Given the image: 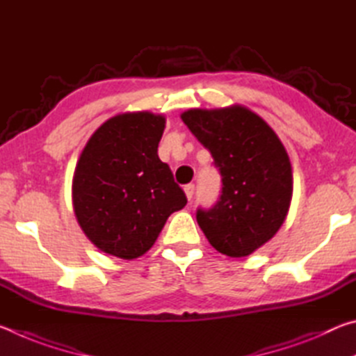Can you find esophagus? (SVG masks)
Returning a JSON list of instances; mask_svg holds the SVG:
<instances>
[{
  "mask_svg": "<svg viewBox=\"0 0 356 356\" xmlns=\"http://www.w3.org/2000/svg\"><path fill=\"white\" fill-rule=\"evenodd\" d=\"M184 191H185V195H186V200L191 201V200H193V196H195V185H193V184L185 185Z\"/></svg>",
  "mask_w": 356,
  "mask_h": 356,
  "instance_id": "34e87169",
  "label": "esophagus"
}]
</instances>
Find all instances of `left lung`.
<instances>
[{"instance_id": "8db88e82", "label": "left lung", "mask_w": 356, "mask_h": 356, "mask_svg": "<svg viewBox=\"0 0 356 356\" xmlns=\"http://www.w3.org/2000/svg\"><path fill=\"white\" fill-rule=\"evenodd\" d=\"M180 118L221 174L218 201L197 209V225L221 254L250 256L278 232L291 206L292 166L284 146L262 118L240 105L195 108Z\"/></svg>"}]
</instances>
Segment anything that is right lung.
<instances>
[{"label": "right lung", "instance_id": "right-lung-1", "mask_svg": "<svg viewBox=\"0 0 356 356\" xmlns=\"http://www.w3.org/2000/svg\"><path fill=\"white\" fill-rule=\"evenodd\" d=\"M165 118L149 111L108 119L89 138L78 160L72 200L86 237L99 250L136 259L152 248L186 196L159 159Z\"/></svg>", "mask_w": 356, "mask_h": 356}]
</instances>
